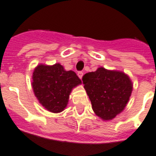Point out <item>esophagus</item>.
<instances>
[{
  "instance_id": "34e87169",
  "label": "esophagus",
  "mask_w": 156,
  "mask_h": 156,
  "mask_svg": "<svg viewBox=\"0 0 156 156\" xmlns=\"http://www.w3.org/2000/svg\"><path fill=\"white\" fill-rule=\"evenodd\" d=\"M78 77H79V78H82V77L83 76V72H82V71L78 72Z\"/></svg>"
}]
</instances>
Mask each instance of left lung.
Instances as JSON below:
<instances>
[{"label":"left lung","mask_w":156,"mask_h":156,"mask_svg":"<svg viewBox=\"0 0 156 156\" xmlns=\"http://www.w3.org/2000/svg\"><path fill=\"white\" fill-rule=\"evenodd\" d=\"M82 80L93 110L104 120L112 119L123 111L133 88L125 73L104 68L85 73Z\"/></svg>","instance_id":"left-lung-1"}]
</instances>
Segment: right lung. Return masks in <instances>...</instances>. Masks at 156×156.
Segmentation results:
<instances>
[{"label":"right lung","instance_id":"1","mask_svg":"<svg viewBox=\"0 0 156 156\" xmlns=\"http://www.w3.org/2000/svg\"><path fill=\"white\" fill-rule=\"evenodd\" d=\"M35 96L46 109L62 112L68 105L72 89L82 82L73 71H65L59 63L38 65L32 75Z\"/></svg>","mask_w":156,"mask_h":156}]
</instances>
